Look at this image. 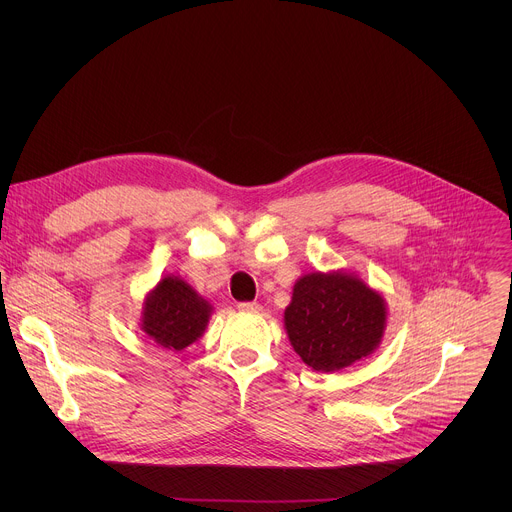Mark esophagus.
Listing matches in <instances>:
<instances>
[{
  "instance_id": "34e87169",
  "label": "esophagus",
  "mask_w": 512,
  "mask_h": 512,
  "mask_svg": "<svg viewBox=\"0 0 512 512\" xmlns=\"http://www.w3.org/2000/svg\"><path fill=\"white\" fill-rule=\"evenodd\" d=\"M239 310L257 314V312H261V304H257V302H241V304H239Z\"/></svg>"
}]
</instances>
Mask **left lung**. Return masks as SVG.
<instances>
[{
    "instance_id": "left-lung-1",
    "label": "left lung",
    "mask_w": 512,
    "mask_h": 512,
    "mask_svg": "<svg viewBox=\"0 0 512 512\" xmlns=\"http://www.w3.org/2000/svg\"><path fill=\"white\" fill-rule=\"evenodd\" d=\"M285 330L300 358L320 373L340 371L381 342L385 300L352 273H310L296 281Z\"/></svg>"
}]
</instances>
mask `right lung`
Returning <instances> with one entry per match:
<instances>
[{
  "mask_svg": "<svg viewBox=\"0 0 512 512\" xmlns=\"http://www.w3.org/2000/svg\"><path fill=\"white\" fill-rule=\"evenodd\" d=\"M210 310L184 279L168 275L145 298L141 328L160 346L182 350L202 336Z\"/></svg>",
  "mask_w": 512,
  "mask_h": 512,
  "instance_id": "add662e5",
  "label": "right lung"
}]
</instances>
